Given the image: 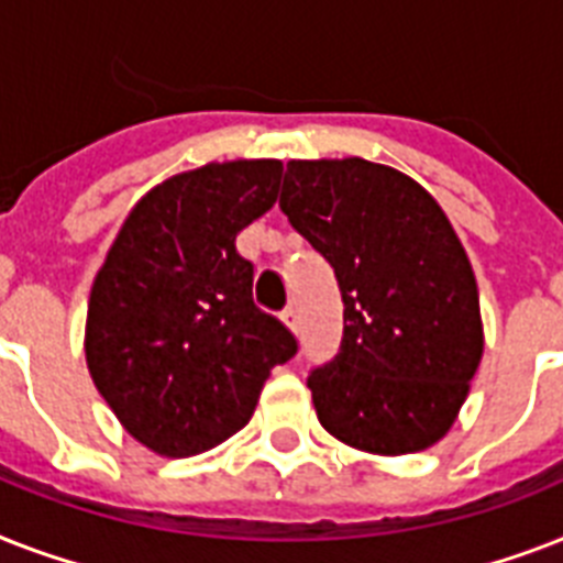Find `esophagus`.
I'll return each mask as SVG.
<instances>
[{"mask_svg":"<svg viewBox=\"0 0 563 563\" xmlns=\"http://www.w3.org/2000/svg\"><path fill=\"white\" fill-rule=\"evenodd\" d=\"M280 318H283V324L289 327L291 333H298V327H300V321H298V309L295 307H286L280 312Z\"/></svg>","mask_w":563,"mask_h":563,"instance_id":"1","label":"esophagus"}]
</instances>
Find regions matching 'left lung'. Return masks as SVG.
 Segmentation results:
<instances>
[{
  "label": "left lung",
  "mask_w": 563,
  "mask_h": 563,
  "mask_svg": "<svg viewBox=\"0 0 563 563\" xmlns=\"http://www.w3.org/2000/svg\"><path fill=\"white\" fill-rule=\"evenodd\" d=\"M280 210L333 265L344 300L339 353L307 376L321 427L365 453L432 446L482 360L476 277L444 210L360 157L291 161Z\"/></svg>",
  "instance_id": "1"
}]
</instances>
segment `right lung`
<instances>
[{"mask_svg":"<svg viewBox=\"0 0 563 563\" xmlns=\"http://www.w3.org/2000/svg\"><path fill=\"white\" fill-rule=\"evenodd\" d=\"M280 161L210 163L136 203L96 274L87 365L122 427L187 459L245 427L274 365L298 353L254 303V263L236 233L272 210Z\"/></svg>","mask_w":563,"mask_h":563,"instance_id":"add662e5","label":"right lung"}]
</instances>
